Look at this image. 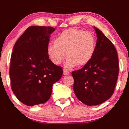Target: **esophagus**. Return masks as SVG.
Returning <instances> with one entry per match:
<instances>
[{
  "label": "esophagus",
  "instance_id": "34e87169",
  "mask_svg": "<svg viewBox=\"0 0 129 129\" xmlns=\"http://www.w3.org/2000/svg\"><path fill=\"white\" fill-rule=\"evenodd\" d=\"M69 74L70 73L67 70H63V75H69Z\"/></svg>",
  "mask_w": 129,
  "mask_h": 129
}]
</instances>
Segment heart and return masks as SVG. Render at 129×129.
<instances>
[{"mask_svg":"<svg viewBox=\"0 0 129 129\" xmlns=\"http://www.w3.org/2000/svg\"><path fill=\"white\" fill-rule=\"evenodd\" d=\"M96 41L90 32L69 28L60 33L54 39V44L47 47V53L54 64L60 65L67 57V69L87 65L94 56Z\"/></svg>","mask_w":129,"mask_h":129,"instance_id":"heart-1","label":"heart"}]
</instances>
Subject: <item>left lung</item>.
Segmentation results:
<instances>
[{"label": "left lung", "mask_w": 129, "mask_h": 129, "mask_svg": "<svg viewBox=\"0 0 129 129\" xmlns=\"http://www.w3.org/2000/svg\"><path fill=\"white\" fill-rule=\"evenodd\" d=\"M95 52L82 69L72 73L73 90L77 98L87 106H96L113 94L118 73V53L112 42L97 28Z\"/></svg>", "instance_id": "left-lung-1"}]
</instances>
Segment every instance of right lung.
Listing matches in <instances>:
<instances>
[{
    "instance_id": "1",
    "label": "right lung",
    "mask_w": 129,
    "mask_h": 129,
    "mask_svg": "<svg viewBox=\"0 0 129 129\" xmlns=\"http://www.w3.org/2000/svg\"><path fill=\"white\" fill-rule=\"evenodd\" d=\"M51 26H31L16 41L10 67L11 87L17 98L28 106L45 103L50 99L53 85L63 74L47 53Z\"/></svg>"
}]
</instances>
